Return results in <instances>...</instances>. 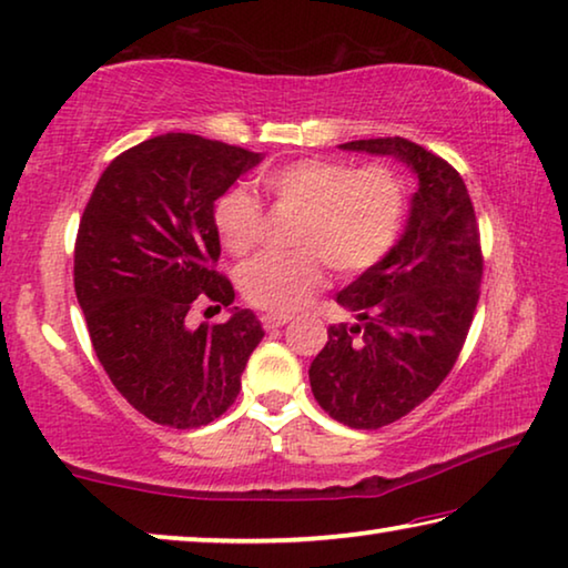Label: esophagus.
Wrapping results in <instances>:
<instances>
[{"label": "esophagus", "mask_w": 568, "mask_h": 568, "mask_svg": "<svg viewBox=\"0 0 568 568\" xmlns=\"http://www.w3.org/2000/svg\"><path fill=\"white\" fill-rule=\"evenodd\" d=\"M290 320H292L290 314H282V312L261 314V325H264V329H276V327L286 325V322H290Z\"/></svg>", "instance_id": "esophagus-1"}]
</instances>
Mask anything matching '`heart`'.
<instances>
[{"instance_id":"b5f03b06","label":"heart","mask_w":568,"mask_h":568,"mask_svg":"<svg viewBox=\"0 0 568 568\" xmlns=\"http://www.w3.org/2000/svg\"><path fill=\"white\" fill-rule=\"evenodd\" d=\"M258 187L278 211H296L290 251H266L241 266L239 286L251 304L292 312L310 300L329 264L357 276L394 251L406 217V182L390 164L355 168L347 160L304 156L258 172ZM215 233L233 256H246L264 233V211L246 187L215 200Z\"/></svg>"}]
</instances>
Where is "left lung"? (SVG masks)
I'll return each instance as SVG.
<instances>
[{
	"label": "left lung",
	"instance_id": "left-lung-1",
	"mask_svg": "<svg viewBox=\"0 0 568 568\" xmlns=\"http://www.w3.org/2000/svg\"><path fill=\"white\" fill-rule=\"evenodd\" d=\"M343 150L394 154L418 178L394 251L337 294L357 325H329L310 365L312 394L335 422L381 429L455 368L477 310L483 248L465 182L439 154L400 136L357 139Z\"/></svg>",
	"mask_w": 568,
	"mask_h": 568
}]
</instances>
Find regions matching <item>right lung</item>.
Returning <instances> with one entry per match:
<instances>
[{"label": "right lung", "mask_w": 568, "mask_h": 568, "mask_svg": "<svg viewBox=\"0 0 568 568\" xmlns=\"http://www.w3.org/2000/svg\"><path fill=\"white\" fill-rule=\"evenodd\" d=\"M261 154L197 134H162L121 152L95 182L75 235L73 284L95 357L139 414L197 429L229 412L256 314L231 310L190 327L197 304H233L217 272L213 205ZM211 310V307H207Z\"/></svg>", "instance_id": "add662e5"}]
</instances>
